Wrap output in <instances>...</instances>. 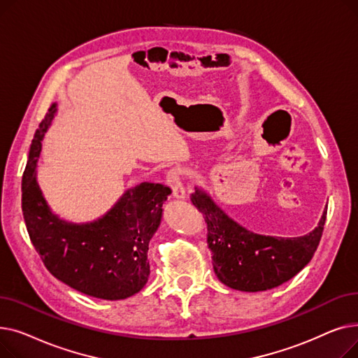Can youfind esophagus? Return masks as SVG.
Instances as JSON below:
<instances>
[{
  "instance_id": "34e87169",
  "label": "esophagus",
  "mask_w": 358,
  "mask_h": 358,
  "mask_svg": "<svg viewBox=\"0 0 358 358\" xmlns=\"http://www.w3.org/2000/svg\"><path fill=\"white\" fill-rule=\"evenodd\" d=\"M165 180L169 185H171L174 197H177V199H184L185 197V190H184V185H182V171L180 168L169 169V171L165 176Z\"/></svg>"
}]
</instances>
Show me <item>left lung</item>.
Wrapping results in <instances>:
<instances>
[{"label":"left lung","instance_id":"1","mask_svg":"<svg viewBox=\"0 0 358 358\" xmlns=\"http://www.w3.org/2000/svg\"><path fill=\"white\" fill-rule=\"evenodd\" d=\"M190 200L208 227L215 274L224 286L241 292L274 289L303 270L319 245L327 220L325 209L317 227L305 236H266L242 228L200 190Z\"/></svg>","mask_w":358,"mask_h":358}]
</instances>
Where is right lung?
<instances>
[{"mask_svg": "<svg viewBox=\"0 0 358 358\" xmlns=\"http://www.w3.org/2000/svg\"><path fill=\"white\" fill-rule=\"evenodd\" d=\"M55 111L53 104L36 130L23 173L22 209L30 241L49 273L62 283L92 297L126 299L146 285L149 241L159 227L162 203L171 189L141 182L97 222L59 220L50 213L34 174Z\"/></svg>", "mask_w": 358, "mask_h": 358, "instance_id": "1", "label": "right lung"}]
</instances>
